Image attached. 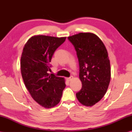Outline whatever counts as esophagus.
Here are the masks:
<instances>
[{"instance_id": "esophagus-1", "label": "esophagus", "mask_w": 132, "mask_h": 132, "mask_svg": "<svg viewBox=\"0 0 132 132\" xmlns=\"http://www.w3.org/2000/svg\"><path fill=\"white\" fill-rule=\"evenodd\" d=\"M72 79H73V77L72 76H70V77L67 78V80H68V81H71Z\"/></svg>"}]
</instances>
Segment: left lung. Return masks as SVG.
<instances>
[{
	"mask_svg": "<svg viewBox=\"0 0 132 132\" xmlns=\"http://www.w3.org/2000/svg\"><path fill=\"white\" fill-rule=\"evenodd\" d=\"M68 40L77 52L82 87L76 94L79 102L92 106L104 96L111 80L108 52L102 41L91 33H79Z\"/></svg>",
	"mask_w": 132,
	"mask_h": 132,
	"instance_id": "obj_1",
	"label": "left lung"
}]
</instances>
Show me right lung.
Listing matches in <instances>:
<instances>
[{"label":"right lung","mask_w":132,"mask_h":132,"mask_svg":"<svg viewBox=\"0 0 132 132\" xmlns=\"http://www.w3.org/2000/svg\"><path fill=\"white\" fill-rule=\"evenodd\" d=\"M66 37L38 35L25 45L21 57V72L25 85L32 98L40 105L50 108L60 102L66 85L63 78L50 71L54 52Z\"/></svg>","instance_id":"add662e5"}]
</instances>
